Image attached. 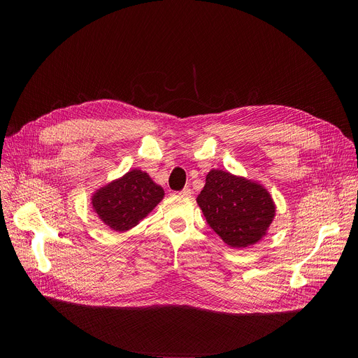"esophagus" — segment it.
I'll return each instance as SVG.
<instances>
[{
	"label": "esophagus",
	"instance_id": "esophagus-1",
	"mask_svg": "<svg viewBox=\"0 0 358 358\" xmlns=\"http://www.w3.org/2000/svg\"><path fill=\"white\" fill-rule=\"evenodd\" d=\"M180 194L189 197V196H192V189H190V187H184V189L180 192Z\"/></svg>",
	"mask_w": 358,
	"mask_h": 358
}]
</instances>
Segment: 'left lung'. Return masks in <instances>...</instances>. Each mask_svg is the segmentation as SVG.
I'll list each match as a JSON object with an SVG mask.
<instances>
[{
	"label": "left lung",
	"mask_w": 358,
	"mask_h": 358,
	"mask_svg": "<svg viewBox=\"0 0 358 358\" xmlns=\"http://www.w3.org/2000/svg\"><path fill=\"white\" fill-rule=\"evenodd\" d=\"M197 203L209 227L232 248L254 245L274 219L270 193L251 180L222 169H212Z\"/></svg>",
	"instance_id": "left-lung-1"
}]
</instances>
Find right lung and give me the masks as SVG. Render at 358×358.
<instances>
[{
  "label": "right lung",
  "instance_id": "add662e5",
  "mask_svg": "<svg viewBox=\"0 0 358 358\" xmlns=\"http://www.w3.org/2000/svg\"><path fill=\"white\" fill-rule=\"evenodd\" d=\"M162 197L161 185L141 169H131L122 178L94 193L91 203L94 212L107 227L124 232L136 227L139 220L152 212Z\"/></svg>",
  "mask_w": 358,
  "mask_h": 358
}]
</instances>
